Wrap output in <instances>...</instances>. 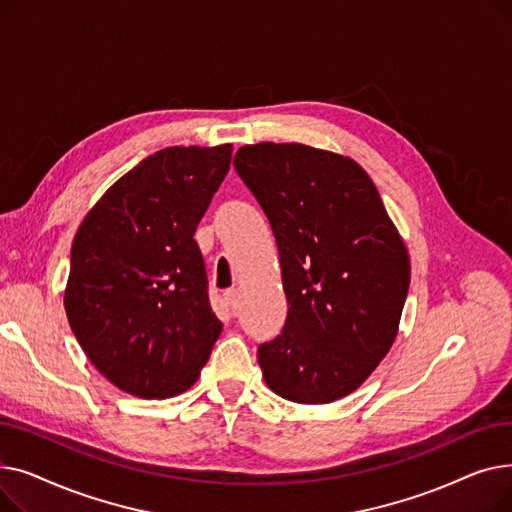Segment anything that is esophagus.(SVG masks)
Instances as JSON below:
<instances>
[{"label":"esophagus","mask_w":512,"mask_h":512,"mask_svg":"<svg viewBox=\"0 0 512 512\" xmlns=\"http://www.w3.org/2000/svg\"><path fill=\"white\" fill-rule=\"evenodd\" d=\"M224 299H226V305L230 307V313L236 315V311H238V290H228L224 294Z\"/></svg>","instance_id":"obj_1"}]
</instances>
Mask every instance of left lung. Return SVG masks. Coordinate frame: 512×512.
I'll list each match as a JSON object with an SVG mask.
<instances>
[{
	"instance_id": "left-lung-1",
	"label": "left lung",
	"mask_w": 512,
	"mask_h": 512,
	"mask_svg": "<svg viewBox=\"0 0 512 512\" xmlns=\"http://www.w3.org/2000/svg\"><path fill=\"white\" fill-rule=\"evenodd\" d=\"M234 168L272 224L288 303L259 346L263 380L301 405L355 392L392 348L411 282L405 240L353 157L303 143L240 147Z\"/></svg>"
}]
</instances>
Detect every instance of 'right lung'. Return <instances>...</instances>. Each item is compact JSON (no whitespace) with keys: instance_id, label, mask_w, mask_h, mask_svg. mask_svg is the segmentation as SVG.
Returning <instances> with one entry per match:
<instances>
[{"instance_id":"right-lung-1","label":"right lung","mask_w":512,"mask_h":512,"mask_svg":"<svg viewBox=\"0 0 512 512\" xmlns=\"http://www.w3.org/2000/svg\"><path fill=\"white\" fill-rule=\"evenodd\" d=\"M230 159V143L161 149L107 188L76 230L66 315L95 369L126 394L186 392L222 334L193 236Z\"/></svg>"}]
</instances>
